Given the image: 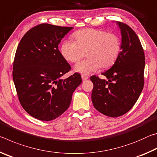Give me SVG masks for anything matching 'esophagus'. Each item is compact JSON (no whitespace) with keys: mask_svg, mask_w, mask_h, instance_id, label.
I'll list each match as a JSON object with an SVG mask.
<instances>
[{"mask_svg":"<svg viewBox=\"0 0 157 157\" xmlns=\"http://www.w3.org/2000/svg\"><path fill=\"white\" fill-rule=\"evenodd\" d=\"M81 77H82V80H86V79H87L89 78L88 75H85V74H82V75H81Z\"/></svg>","mask_w":157,"mask_h":157,"instance_id":"obj_1","label":"esophagus"}]
</instances>
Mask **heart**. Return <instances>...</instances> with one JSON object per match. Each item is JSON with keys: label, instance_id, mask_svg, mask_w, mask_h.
Segmentation results:
<instances>
[{"label": "heart", "instance_id": "heart-1", "mask_svg": "<svg viewBox=\"0 0 157 157\" xmlns=\"http://www.w3.org/2000/svg\"><path fill=\"white\" fill-rule=\"evenodd\" d=\"M75 41L66 40L61 47V52L65 59L76 63L84 57L88 58L75 66L76 72L90 73L100 66L107 68L116 62L120 55L121 43L118 35L96 30L84 29L74 34Z\"/></svg>", "mask_w": 157, "mask_h": 157}]
</instances>
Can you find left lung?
<instances>
[{"label":"left lung","mask_w":157,"mask_h":157,"mask_svg":"<svg viewBox=\"0 0 157 157\" xmlns=\"http://www.w3.org/2000/svg\"><path fill=\"white\" fill-rule=\"evenodd\" d=\"M116 23L122 36L120 55L112 67L102 73L107 80L96 75L90 78L94 84V107L113 118L128 112L136 102L144 86L145 69L144 51L139 37L129 25Z\"/></svg>","instance_id":"8db88e82"}]
</instances>
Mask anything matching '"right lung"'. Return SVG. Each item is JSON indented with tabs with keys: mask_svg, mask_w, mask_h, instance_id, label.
Returning <instances> with one entry per match:
<instances>
[{
	"mask_svg": "<svg viewBox=\"0 0 157 157\" xmlns=\"http://www.w3.org/2000/svg\"><path fill=\"white\" fill-rule=\"evenodd\" d=\"M73 28L42 23L28 31L17 47L13 80L21 106L38 120L50 121L62 115L82 83L78 73L61 78L71 68L58 45Z\"/></svg>",
	"mask_w": 157,
	"mask_h": 157,
	"instance_id": "1",
	"label": "right lung"
}]
</instances>
